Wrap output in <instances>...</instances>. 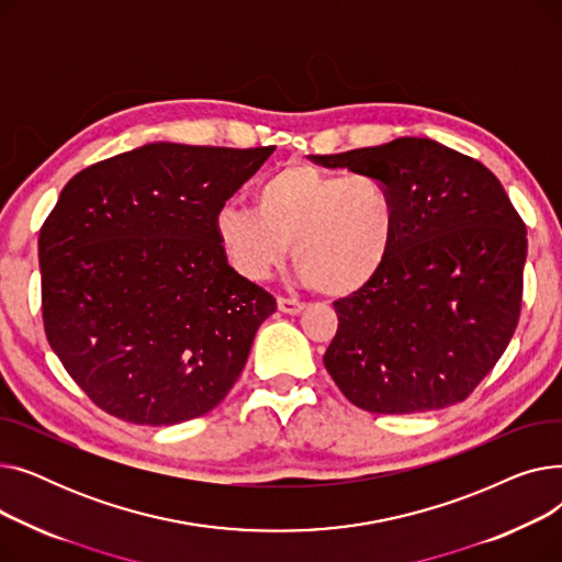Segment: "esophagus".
Instances as JSON below:
<instances>
[{
    "mask_svg": "<svg viewBox=\"0 0 562 562\" xmlns=\"http://www.w3.org/2000/svg\"><path fill=\"white\" fill-rule=\"evenodd\" d=\"M278 310L284 312V314H301V312L305 310V303H301V301H296V299H284V296H280V299H278Z\"/></svg>",
    "mask_w": 562,
    "mask_h": 562,
    "instance_id": "34e87169",
    "label": "esophagus"
}]
</instances>
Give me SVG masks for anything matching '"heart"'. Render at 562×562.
I'll return each mask as SVG.
<instances>
[{
  "instance_id": "b5f03b06",
  "label": "heart",
  "mask_w": 562,
  "mask_h": 562,
  "mask_svg": "<svg viewBox=\"0 0 562 562\" xmlns=\"http://www.w3.org/2000/svg\"><path fill=\"white\" fill-rule=\"evenodd\" d=\"M398 234L394 189L371 172L286 164L255 189V206L225 204L216 236L229 263L263 280L289 252L301 280L333 299L350 296L385 269Z\"/></svg>"
}]
</instances>
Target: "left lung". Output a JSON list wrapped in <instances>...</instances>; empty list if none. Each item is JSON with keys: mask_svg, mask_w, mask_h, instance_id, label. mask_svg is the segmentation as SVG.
Instances as JSON below:
<instances>
[{"mask_svg": "<svg viewBox=\"0 0 562 562\" xmlns=\"http://www.w3.org/2000/svg\"><path fill=\"white\" fill-rule=\"evenodd\" d=\"M316 164L371 172L398 200L382 273L335 301L323 362L341 394L375 415L464 401L508 348L521 312L526 225L481 161L430 138H396Z\"/></svg>", "mask_w": 562, "mask_h": 562, "instance_id": "8db88e82", "label": "left lung"}]
</instances>
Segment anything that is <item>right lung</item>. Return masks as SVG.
<instances>
[{
    "instance_id": "obj_1",
    "label": "right lung",
    "mask_w": 562,
    "mask_h": 562,
    "mask_svg": "<svg viewBox=\"0 0 562 562\" xmlns=\"http://www.w3.org/2000/svg\"><path fill=\"white\" fill-rule=\"evenodd\" d=\"M273 150L150 143L64 187L38 236L43 326L106 415L182 424L241 375L276 299L227 263L216 214Z\"/></svg>"
}]
</instances>
